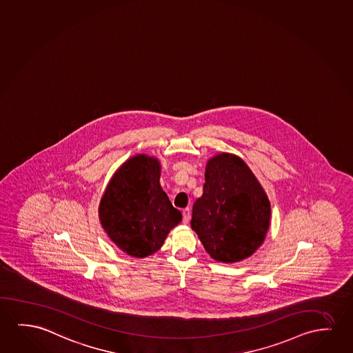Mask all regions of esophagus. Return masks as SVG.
<instances>
[{
    "mask_svg": "<svg viewBox=\"0 0 353 353\" xmlns=\"http://www.w3.org/2000/svg\"><path fill=\"white\" fill-rule=\"evenodd\" d=\"M182 215H183V223H185V225H187V223H188V222H190V208H185V209L183 210V211H182Z\"/></svg>",
    "mask_w": 353,
    "mask_h": 353,
    "instance_id": "1",
    "label": "esophagus"
}]
</instances>
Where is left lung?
Instances as JSON below:
<instances>
[{"label": "left lung", "instance_id": "8db88e82", "mask_svg": "<svg viewBox=\"0 0 353 353\" xmlns=\"http://www.w3.org/2000/svg\"><path fill=\"white\" fill-rule=\"evenodd\" d=\"M270 217L266 193L241 158L222 153L209 160L190 225L212 259L232 263L252 255L265 241Z\"/></svg>", "mask_w": 353, "mask_h": 353}]
</instances>
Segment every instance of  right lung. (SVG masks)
<instances>
[{"mask_svg":"<svg viewBox=\"0 0 353 353\" xmlns=\"http://www.w3.org/2000/svg\"><path fill=\"white\" fill-rule=\"evenodd\" d=\"M160 163L137 155L115 172L99 205V220L118 248L145 257L163 246L166 235L182 220L161 190Z\"/></svg>","mask_w":353,"mask_h":353,"instance_id":"obj_1","label":"right lung"}]
</instances>
